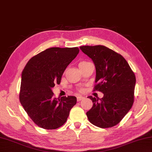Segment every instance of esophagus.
<instances>
[{
	"label": "esophagus",
	"instance_id": "esophagus-1",
	"mask_svg": "<svg viewBox=\"0 0 152 152\" xmlns=\"http://www.w3.org/2000/svg\"><path fill=\"white\" fill-rule=\"evenodd\" d=\"M83 99H84L83 96H77V100H78V102L79 101H81L82 100H83Z\"/></svg>",
	"mask_w": 152,
	"mask_h": 152
}]
</instances>
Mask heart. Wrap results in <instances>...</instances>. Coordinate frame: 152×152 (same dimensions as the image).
I'll return each instance as SVG.
<instances>
[{"mask_svg": "<svg viewBox=\"0 0 152 152\" xmlns=\"http://www.w3.org/2000/svg\"><path fill=\"white\" fill-rule=\"evenodd\" d=\"M86 62H86V61H82V62H80L79 63V66H80L82 65V64H86Z\"/></svg>", "mask_w": 152, "mask_h": 152, "instance_id": "heart-1", "label": "heart"}]
</instances>
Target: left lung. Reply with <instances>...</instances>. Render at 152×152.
I'll return each instance as SVG.
<instances>
[{"instance_id": "1", "label": "left lung", "mask_w": 152, "mask_h": 152, "mask_svg": "<svg viewBox=\"0 0 152 152\" xmlns=\"http://www.w3.org/2000/svg\"><path fill=\"white\" fill-rule=\"evenodd\" d=\"M80 48L94 63V90L104 94L100 99L88 96L93 106L86 115L94 126L111 128L120 123L133 105L136 76L122 55L106 46H83Z\"/></svg>"}]
</instances>
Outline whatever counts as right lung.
Segmentation results:
<instances>
[{
	"instance_id": "obj_1",
	"label": "right lung",
	"mask_w": 152,
	"mask_h": 152,
	"mask_svg": "<svg viewBox=\"0 0 152 152\" xmlns=\"http://www.w3.org/2000/svg\"><path fill=\"white\" fill-rule=\"evenodd\" d=\"M79 51L78 47L48 48L33 56L24 67L19 100L40 128L54 129L62 126L76 104L75 96L54 98L52 88L60 83L66 68Z\"/></svg>"
}]
</instances>
